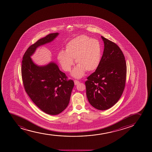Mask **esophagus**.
Masks as SVG:
<instances>
[{
    "mask_svg": "<svg viewBox=\"0 0 152 152\" xmlns=\"http://www.w3.org/2000/svg\"><path fill=\"white\" fill-rule=\"evenodd\" d=\"M80 83V82L79 81H77V80H74V84H75V86H76V85H77L79 83Z\"/></svg>",
    "mask_w": 152,
    "mask_h": 152,
    "instance_id": "esophagus-1",
    "label": "esophagus"
}]
</instances>
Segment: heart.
<instances>
[{
	"mask_svg": "<svg viewBox=\"0 0 152 152\" xmlns=\"http://www.w3.org/2000/svg\"><path fill=\"white\" fill-rule=\"evenodd\" d=\"M102 46L98 40L92 39L86 35H80L69 41L66 50H61L57 58L65 71H70L74 64L77 66L74 69L72 75L75 78L82 77L86 70L91 71L97 68L102 56Z\"/></svg>",
	"mask_w": 152,
	"mask_h": 152,
	"instance_id": "heart-1",
	"label": "heart"
}]
</instances>
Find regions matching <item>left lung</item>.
Listing matches in <instances>:
<instances>
[{
  "label": "left lung",
  "instance_id": "8db88e82",
  "mask_svg": "<svg viewBox=\"0 0 152 152\" xmlns=\"http://www.w3.org/2000/svg\"><path fill=\"white\" fill-rule=\"evenodd\" d=\"M104 50L96 71L87 77L86 90L90 104L106 110L116 104L124 89L126 78L124 56L116 43L101 36Z\"/></svg>",
  "mask_w": 152,
  "mask_h": 152
}]
</instances>
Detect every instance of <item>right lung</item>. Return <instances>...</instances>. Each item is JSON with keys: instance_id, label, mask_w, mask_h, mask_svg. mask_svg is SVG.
Instances as JSON below:
<instances>
[{"instance_id": "add662e5", "label": "right lung", "mask_w": 152, "mask_h": 152, "mask_svg": "<svg viewBox=\"0 0 152 152\" xmlns=\"http://www.w3.org/2000/svg\"><path fill=\"white\" fill-rule=\"evenodd\" d=\"M58 34H48L31 45L24 55L21 68L23 82L28 95L40 109L51 115L58 114L66 109L74 83L67 80L66 74L55 62L38 66L31 56L37 48L51 42Z\"/></svg>"}]
</instances>
